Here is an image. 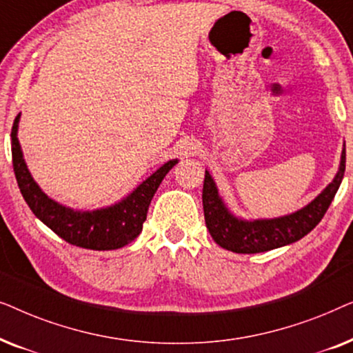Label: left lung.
<instances>
[{
  "label": "left lung",
  "instance_id": "1",
  "mask_svg": "<svg viewBox=\"0 0 353 353\" xmlns=\"http://www.w3.org/2000/svg\"><path fill=\"white\" fill-rule=\"evenodd\" d=\"M345 172V148L342 151L337 175L316 199L297 210L296 214L273 220H238L226 209L209 172H205L202 188V205L207 230L221 248L236 254H257L292 244L310 233L325 216L327 207L334 199Z\"/></svg>",
  "mask_w": 353,
  "mask_h": 353
}]
</instances>
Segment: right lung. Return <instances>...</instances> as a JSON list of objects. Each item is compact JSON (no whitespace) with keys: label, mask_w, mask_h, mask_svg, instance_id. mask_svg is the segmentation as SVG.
Returning <instances> with one entry per match:
<instances>
[{"label":"right lung","mask_w":353,"mask_h":353,"mask_svg":"<svg viewBox=\"0 0 353 353\" xmlns=\"http://www.w3.org/2000/svg\"><path fill=\"white\" fill-rule=\"evenodd\" d=\"M19 117H21V114L14 120L11 132L12 167L19 190H21L23 199L37 219H40L59 238L72 245H77V248L110 250L123 248V245L132 243L141 233L154 192L157 191L163 176L175 165L176 161L163 163L127 199L119 202V204L93 212L72 210L50 199L28 173L17 141Z\"/></svg>","instance_id":"add662e5"}]
</instances>
